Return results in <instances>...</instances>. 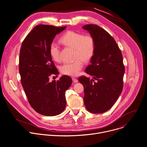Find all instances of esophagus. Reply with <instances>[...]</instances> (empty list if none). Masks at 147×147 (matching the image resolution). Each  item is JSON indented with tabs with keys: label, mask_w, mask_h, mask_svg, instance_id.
I'll return each instance as SVG.
<instances>
[{
	"label": "esophagus",
	"mask_w": 147,
	"mask_h": 147,
	"mask_svg": "<svg viewBox=\"0 0 147 147\" xmlns=\"http://www.w3.org/2000/svg\"><path fill=\"white\" fill-rule=\"evenodd\" d=\"M72 80H73L74 82H78V80L77 78H76L75 77H72Z\"/></svg>",
	"instance_id": "1"
}]
</instances>
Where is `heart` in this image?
Segmentation results:
<instances>
[{
    "label": "heart",
    "instance_id": "heart-1",
    "mask_svg": "<svg viewBox=\"0 0 147 147\" xmlns=\"http://www.w3.org/2000/svg\"><path fill=\"white\" fill-rule=\"evenodd\" d=\"M60 42L66 47L74 48V58L72 62H67L60 67L62 74L77 76L84 66V61H88L93 57L95 51V41L90 34L84 35L74 31L66 32L60 39ZM49 53L56 61L61 60L60 48L58 44L53 42L49 47Z\"/></svg>",
    "mask_w": 147,
    "mask_h": 147
}]
</instances>
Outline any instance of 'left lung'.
Segmentation results:
<instances>
[{
	"label": "left lung",
	"mask_w": 147,
	"mask_h": 147,
	"mask_svg": "<svg viewBox=\"0 0 147 147\" xmlns=\"http://www.w3.org/2000/svg\"><path fill=\"white\" fill-rule=\"evenodd\" d=\"M94 37L95 51L86 73L78 81L84 86V102L91 113H102L111 109L122 92L124 66L123 56L115 39L96 24L83 27ZM96 81H94V80Z\"/></svg>",
	"instance_id": "left-lung-1"
}]
</instances>
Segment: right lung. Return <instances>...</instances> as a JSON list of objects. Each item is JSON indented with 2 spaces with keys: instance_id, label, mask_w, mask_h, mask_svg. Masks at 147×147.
Here are the masks:
<instances>
[{
  "instance_id": "right-lung-1",
  "label": "right lung",
  "mask_w": 147,
  "mask_h": 147,
  "mask_svg": "<svg viewBox=\"0 0 147 147\" xmlns=\"http://www.w3.org/2000/svg\"><path fill=\"white\" fill-rule=\"evenodd\" d=\"M66 28L36 26L23 41L20 51L22 85L31 107L44 116H56L65 110V92L72 83L71 78L67 76L49 81L51 75L59 74L49 53V47L56 34Z\"/></svg>"
}]
</instances>
